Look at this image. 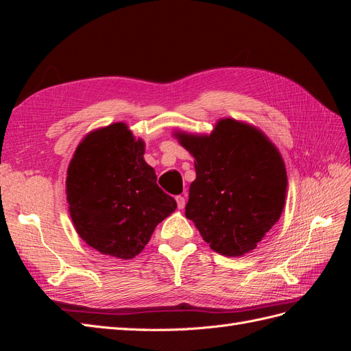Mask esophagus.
<instances>
[{
    "instance_id": "esophagus-1",
    "label": "esophagus",
    "mask_w": 351,
    "mask_h": 351,
    "mask_svg": "<svg viewBox=\"0 0 351 351\" xmlns=\"http://www.w3.org/2000/svg\"><path fill=\"white\" fill-rule=\"evenodd\" d=\"M176 200H177V206H178L180 209H183V208L186 206V197H184V196L180 195V196L176 197Z\"/></svg>"
}]
</instances>
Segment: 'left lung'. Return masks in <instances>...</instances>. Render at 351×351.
Instances as JSON below:
<instances>
[{
  "instance_id": "obj_1",
  "label": "left lung",
  "mask_w": 351,
  "mask_h": 351,
  "mask_svg": "<svg viewBox=\"0 0 351 351\" xmlns=\"http://www.w3.org/2000/svg\"><path fill=\"white\" fill-rule=\"evenodd\" d=\"M196 159L186 217L212 250L241 256L281 217L287 193L282 158L252 125L219 120L209 136L177 133Z\"/></svg>"
}]
</instances>
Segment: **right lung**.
Masks as SVG:
<instances>
[{"instance_id": "1", "label": "right lung", "mask_w": 351, "mask_h": 351, "mask_svg": "<svg viewBox=\"0 0 351 351\" xmlns=\"http://www.w3.org/2000/svg\"><path fill=\"white\" fill-rule=\"evenodd\" d=\"M143 154V141H136L124 123H114L84 137L69 165L73 224L104 254L134 258L177 208L174 197L156 184L155 169Z\"/></svg>"}]
</instances>
